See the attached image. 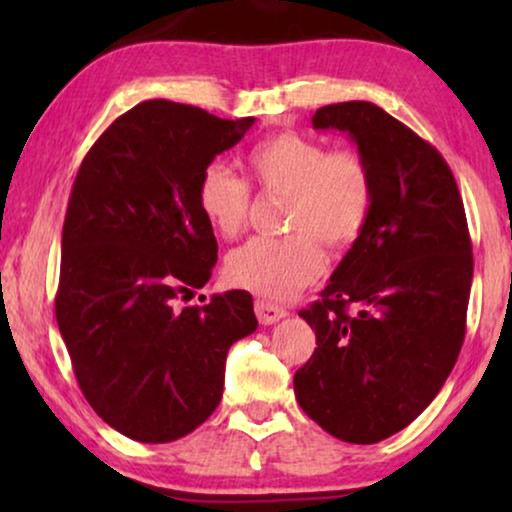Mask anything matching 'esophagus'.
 <instances>
[{"mask_svg": "<svg viewBox=\"0 0 512 512\" xmlns=\"http://www.w3.org/2000/svg\"><path fill=\"white\" fill-rule=\"evenodd\" d=\"M256 317L261 324L270 326V324H277L279 319H284L286 310L282 305L270 303V300H256Z\"/></svg>", "mask_w": 512, "mask_h": 512, "instance_id": "34e87169", "label": "esophagus"}]
</instances>
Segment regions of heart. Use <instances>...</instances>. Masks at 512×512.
<instances>
[{
  "label": "heart",
  "instance_id": "obj_1",
  "mask_svg": "<svg viewBox=\"0 0 512 512\" xmlns=\"http://www.w3.org/2000/svg\"><path fill=\"white\" fill-rule=\"evenodd\" d=\"M258 186L284 193L286 237H254L226 258L230 284L265 298H289L326 268L319 237L342 249L359 240L375 200V179L359 151L333 149L300 132H279L247 153ZM200 214L221 237L240 235L251 209V188L221 163L207 165L195 186Z\"/></svg>",
  "mask_w": 512,
  "mask_h": 512
}]
</instances>
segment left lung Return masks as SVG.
I'll list each match as a JSON object with an SVG mask.
<instances>
[{
	"label": "left lung",
	"instance_id": "1",
	"mask_svg": "<svg viewBox=\"0 0 512 512\" xmlns=\"http://www.w3.org/2000/svg\"><path fill=\"white\" fill-rule=\"evenodd\" d=\"M312 125L352 137L373 172L375 200L321 300L298 312L317 349L293 391L321 429L370 445L415 422L457 363L471 235L452 170L408 125L373 102L328 104Z\"/></svg>",
	"mask_w": 512,
	"mask_h": 512
}]
</instances>
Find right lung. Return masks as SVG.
I'll use <instances>...</instances> for the list:
<instances>
[{"instance_id": "obj_1", "label": "right lung", "mask_w": 512, "mask_h": 512, "mask_svg": "<svg viewBox=\"0 0 512 512\" xmlns=\"http://www.w3.org/2000/svg\"><path fill=\"white\" fill-rule=\"evenodd\" d=\"M251 125L149 100L102 132L76 174L55 317L90 408L139 443L198 429L221 401L230 345L258 326L247 291L179 305L219 251L198 177Z\"/></svg>"}]
</instances>
